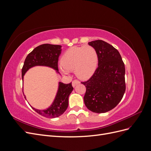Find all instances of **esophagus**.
Returning a JSON list of instances; mask_svg holds the SVG:
<instances>
[{"instance_id": "esophagus-1", "label": "esophagus", "mask_w": 151, "mask_h": 151, "mask_svg": "<svg viewBox=\"0 0 151 151\" xmlns=\"http://www.w3.org/2000/svg\"><path fill=\"white\" fill-rule=\"evenodd\" d=\"M79 83H80V81H78V80L76 79V80H74V81H72V86H73V87H75L77 84H79Z\"/></svg>"}]
</instances>
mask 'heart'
Listing matches in <instances>:
<instances>
[{"instance_id": "heart-1", "label": "heart", "mask_w": 151, "mask_h": 151, "mask_svg": "<svg viewBox=\"0 0 151 151\" xmlns=\"http://www.w3.org/2000/svg\"><path fill=\"white\" fill-rule=\"evenodd\" d=\"M96 50L90 45L73 47L63 53L61 58L60 70L64 74L74 70L75 74L82 79L92 76L98 65Z\"/></svg>"}]
</instances>
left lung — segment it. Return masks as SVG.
Returning a JSON list of instances; mask_svg holds the SVG:
<instances>
[{"label":"left lung","mask_w":151,"mask_h":151,"mask_svg":"<svg viewBox=\"0 0 151 151\" xmlns=\"http://www.w3.org/2000/svg\"><path fill=\"white\" fill-rule=\"evenodd\" d=\"M96 50L98 66L91 78L82 82L86 88V106L94 113L111 110L120 103L125 92V68L119 52L103 40L89 42Z\"/></svg>","instance_id":"1"}]
</instances>
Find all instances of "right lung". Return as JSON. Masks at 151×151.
<instances>
[{
	"instance_id": "right-lung-1",
	"label": "right lung",
	"mask_w": 151,
	"mask_h": 151,
	"mask_svg": "<svg viewBox=\"0 0 151 151\" xmlns=\"http://www.w3.org/2000/svg\"><path fill=\"white\" fill-rule=\"evenodd\" d=\"M60 45L43 44L36 47L26 57L22 68V79L25 73L30 68L37 66H47L58 72V61L61 53ZM72 83L64 84L59 83L58 89L52 104L43 110L35 109L34 110L40 115L46 118H56L62 115L65 111L68 104V96L73 90ZM26 98V97H24Z\"/></svg>"
}]
</instances>
